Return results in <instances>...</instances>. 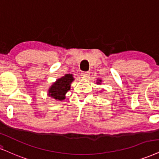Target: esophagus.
<instances>
[{
	"label": "esophagus",
	"instance_id": "1",
	"mask_svg": "<svg viewBox=\"0 0 159 159\" xmlns=\"http://www.w3.org/2000/svg\"><path fill=\"white\" fill-rule=\"evenodd\" d=\"M89 75H90V73L88 71L82 72L81 73V76L82 78H83V79H87V78L89 76Z\"/></svg>",
	"mask_w": 159,
	"mask_h": 159
}]
</instances>
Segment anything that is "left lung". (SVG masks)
Here are the masks:
<instances>
[{
  "instance_id": "1",
  "label": "left lung",
  "mask_w": 159,
  "mask_h": 159,
  "mask_svg": "<svg viewBox=\"0 0 159 159\" xmlns=\"http://www.w3.org/2000/svg\"><path fill=\"white\" fill-rule=\"evenodd\" d=\"M101 83H102V80H99V79H98V80H97V84H98V85H99H99H100Z\"/></svg>"
}]
</instances>
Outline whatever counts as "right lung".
Instances as JSON below:
<instances>
[{"mask_svg": "<svg viewBox=\"0 0 159 159\" xmlns=\"http://www.w3.org/2000/svg\"><path fill=\"white\" fill-rule=\"evenodd\" d=\"M74 80L73 74H66L57 79L48 89V95L56 100H63L66 99V93L70 90V84Z\"/></svg>", "mask_w": 159, "mask_h": 159, "instance_id": "add662e5", "label": "right lung"}]
</instances>
